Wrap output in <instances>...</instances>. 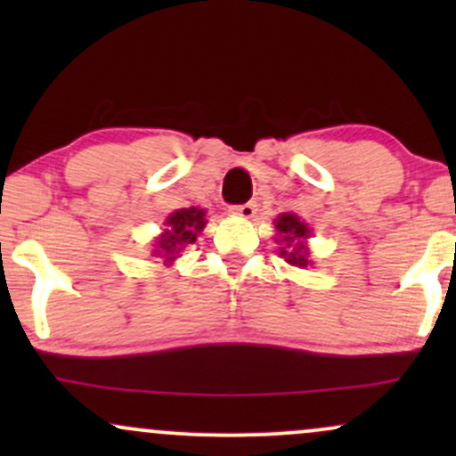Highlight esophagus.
<instances>
[{"mask_svg": "<svg viewBox=\"0 0 456 456\" xmlns=\"http://www.w3.org/2000/svg\"><path fill=\"white\" fill-rule=\"evenodd\" d=\"M229 212L240 218H253L255 214H257V206H255L253 201H248V203H242V206H233Z\"/></svg>", "mask_w": 456, "mask_h": 456, "instance_id": "34e87169", "label": "esophagus"}]
</instances>
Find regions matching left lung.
Listing matches in <instances>:
<instances>
[{
  "label": "left lung",
  "mask_w": 456,
  "mask_h": 456,
  "mask_svg": "<svg viewBox=\"0 0 456 456\" xmlns=\"http://www.w3.org/2000/svg\"><path fill=\"white\" fill-rule=\"evenodd\" d=\"M276 232H279L281 240L279 242H285V246L281 248V255L285 257L287 264L297 265V268H306L308 265V248L305 246L302 240L308 238V227L306 223H302L296 214H281L276 218Z\"/></svg>",
  "instance_id": "obj_1"
}]
</instances>
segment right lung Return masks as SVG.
I'll list each match as a JSON object with an SVG mask.
<instances>
[{
  "mask_svg": "<svg viewBox=\"0 0 456 456\" xmlns=\"http://www.w3.org/2000/svg\"><path fill=\"white\" fill-rule=\"evenodd\" d=\"M206 227V212L199 208H182L171 212L165 221L160 238L154 244V255L169 264L186 244H192Z\"/></svg>",
  "mask_w": 456,
  "mask_h": 456,
  "instance_id": "right-lung-1",
  "label": "right lung"
}]
</instances>
